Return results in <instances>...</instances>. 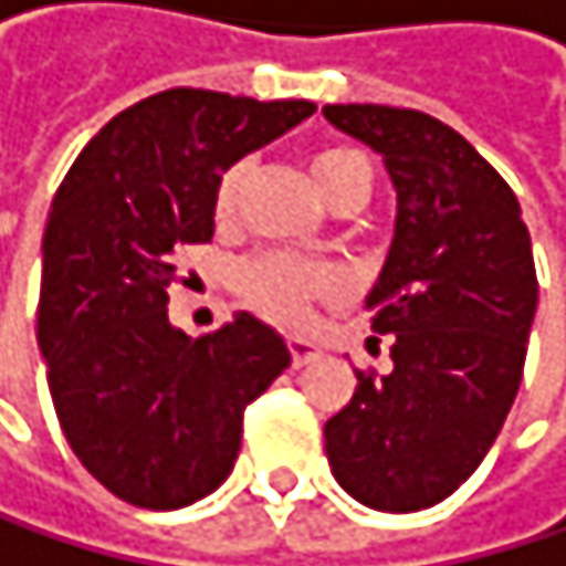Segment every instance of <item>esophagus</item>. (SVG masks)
I'll list each match as a JSON object with an SVG mask.
<instances>
[{
	"instance_id": "esophagus-1",
	"label": "esophagus",
	"mask_w": 566,
	"mask_h": 566,
	"mask_svg": "<svg viewBox=\"0 0 566 566\" xmlns=\"http://www.w3.org/2000/svg\"><path fill=\"white\" fill-rule=\"evenodd\" d=\"M286 345H290V359H293V366H297V369L321 356V349H317L311 338H290Z\"/></svg>"
}]
</instances>
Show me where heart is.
<instances>
[{
  "label": "heart",
  "instance_id": "1",
  "mask_svg": "<svg viewBox=\"0 0 566 566\" xmlns=\"http://www.w3.org/2000/svg\"><path fill=\"white\" fill-rule=\"evenodd\" d=\"M307 172L314 189L325 197L328 207H338L345 200H366L369 182H374V169L363 151L345 148V145H321L307 155ZM249 182V165L234 161L231 169H224V176L217 179V192H213V210L221 221L238 210L241 192H245ZM234 290L245 297L259 314H265L269 321L286 328H297L307 321L311 304L328 297L335 290V273L325 265H311L293 255H252L245 262H238L234 269Z\"/></svg>",
  "mask_w": 566,
  "mask_h": 566
}]
</instances>
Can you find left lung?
Returning a JSON list of instances; mask_svg holds the SVG:
<instances>
[{
	"instance_id": "obj_1",
	"label": "left lung",
	"mask_w": 566,
	"mask_h": 566,
	"mask_svg": "<svg viewBox=\"0 0 566 566\" xmlns=\"http://www.w3.org/2000/svg\"><path fill=\"white\" fill-rule=\"evenodd\" d=\"M374 148L397 192L390 252L366 297L390 374L356 369L325 421L335 481L380 512L453 494L502 432L522 384L539 283L512 186L463 134L418 109H321Z\"/></svg>"
}]
</instances>
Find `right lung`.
<instances>
[{"mask_svg":"<svg viewBox=\"0 0 566 566\" xmlns=\"http://www.w3.org/2000/svg\"><path fill=\"white\" fill-rule=\"evenodd\" d=\"M314 109L165 88L117 113L54 192L36 345L72 453L127 505L172 512L221 488L245 408L290 366L286 342L245 311L189 338L165 290L172 252L213 238L224 169Z\"/></svg>","mask_w":566,"mask_h":566,"instance_id":"right-lung-1","label":"right lung"}]
</instances>
